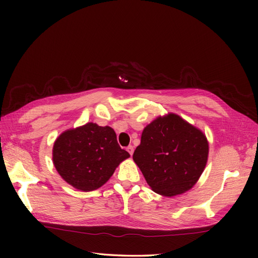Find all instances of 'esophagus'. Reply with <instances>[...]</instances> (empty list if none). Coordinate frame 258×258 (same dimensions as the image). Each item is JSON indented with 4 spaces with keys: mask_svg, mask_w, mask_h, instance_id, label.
Here are the masks:
<instances>
[{
    "mask_svg": "<svg viewBox=\"0 0 258 258\" xmlns=\"http://www.w3.org/2000/svg\"><path fill=\"white\" fill-rule=\"evenodd\" d=\"M126 150H127V152L132 156V154H134V152H135V148H134V146H132V145H129L127 148H126Z\"/></svg>",
    "mask_w": 258,
    "mask_h": 258,
    "instance_id": "esophagus-1",
    "label": "esophagus"
}]
</instances>
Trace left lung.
Listing matches in <instances>:
<instances>
[{"instance_id":"1","label":"left lung","mask_w":258,"mask_h":258,"mask_svg":"<svg viewBox=\"0 0 258 258\" xmlns=\"http://www.w3.org/2000/svg\"><path fill=\"white\" fill-rule=\"evenodd\" d=\"M208 155L209 143L204 132L170 113L144 128L134 160L155 192L172 197L197 183Z\"/></svg>"}]
</instances>
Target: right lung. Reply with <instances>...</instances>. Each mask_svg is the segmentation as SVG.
<instances>
[{
    "instance_id": "right-lung-1",
    "label": "right lung",
    "mask_w": 258,
    "mask_h": 258,
    "mask_svg": "<svg viewBox=\"0 0 258 258\" xmlns=\"http://www.w3.org/2000/svg\"><path fill=\"white\" fill-rule=\"evenodd\" d=\"M129 157V153L117 143L111 127L93 122L62 132L52 148L58 173L83 191L95 190L105 184L119 163Z\"/></svg>"
}]
</instances>
